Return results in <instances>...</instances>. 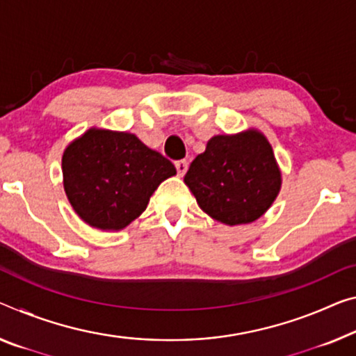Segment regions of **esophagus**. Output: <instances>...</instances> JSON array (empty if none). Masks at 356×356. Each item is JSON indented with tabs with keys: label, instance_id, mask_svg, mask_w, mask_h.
Here are the masks:
<instances>
[{
	"label": "esophagus",
	"instance_id": "obj_1",
	"mask_svg": "<svg viewBox=\"0 0 356 356\" xmlns=\"http://www.w3.org/2000/svg\"><path fill=\"white\" fill-rule=\"evenodd\" d=\"M175 167H177V172L179 177H183V175L186 173V170H188V161H177L175 162Z\"/></svg>",
	"mask_w": 356,
	"mask_h": 356
}]
</instances>
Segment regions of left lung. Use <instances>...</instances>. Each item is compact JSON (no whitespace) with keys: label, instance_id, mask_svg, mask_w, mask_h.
I'll return each mask as SVG.
<instances>
[{"label":"left lung","instance_id":"1","mask_svg":"<svg viewBox=\"0 0 356 356\" xmlns=\"http://www.w3.org/2000/svg\"><path fill=\"white\" fill-rule=\"evenodd\" d=\"M184 183L213 220L250 224L270 209L282 188L275 154L258 129L215 135L191 163Z\"/></svg>","mask_w":356,"mask_h":356}]
</instances>
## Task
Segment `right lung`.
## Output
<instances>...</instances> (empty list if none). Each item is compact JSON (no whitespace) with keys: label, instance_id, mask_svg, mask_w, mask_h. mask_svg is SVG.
I'll return each mask as SVG.
<instances>
[{"label":"right lung","instance_id":"right-lung-1","mask_svg":"<svg viewBox=\"0 0 356 356\" xmlns=\"http://www.w3.org/2000/svg\"><path fill=\"white\" fill-rule=\"evenodd\" d=\"M62 173L81 220L102 231H122L177 168L134 134L92 127L65 147Z\"/></svg>","mask_w":356,"mask_h":356}]
</instances>
